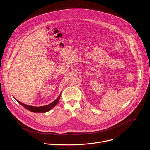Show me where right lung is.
Returning <instances> with one entry per match:
<instances>
[{"instance_id":"right-lung-1","label":"right lung","mask_w":150,"mask_h":150,"mask_svg":"<svg viewBox=\"0 0 150 150\" xmlns=\"http://www.w3.org/2000/svg\"><path fill=\"white\" fill-rule=\"evenodd\" d=\"M60 94L59 95V96L57 97V98L54 100L53 102H52V103L46 105H44V106H41V107H34V106H31V105H28L27 104H25L23 103H21L19 101H18L16 100V101L21 104L22 105L24 108H25V109H27V110L32 112H34V113H45V112H47L48 111H49L50 109H52L57 104L59 98L60 97Z\"/></svg>"}]
</instances>
